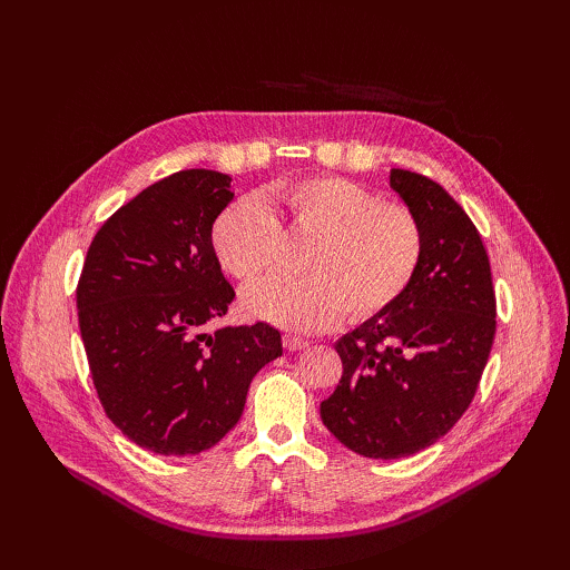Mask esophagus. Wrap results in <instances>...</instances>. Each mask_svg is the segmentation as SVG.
Segmentation results:
<instances>
[{"mask_svg":"<svg viewBox=\"0 0 570 570\" xmlns=\"http://www.w3.org/2000/svg\"><path fill=\"white\" fill-rule=\"evenodd\" d=\"M283 344H285V350H289V352H302V350L308 347V342L297 337V335H285Z\"/></svg>","mask_w":570,"mask_h":570,"instance_id":"obj_1","label":"esophagus"}]
</instances>
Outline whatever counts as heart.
Listing matches in <instances>:
<instances>
[{"label": "heart", "mask_w": 570, "mask_h": 570, "mask_svg": "<svg viewBox=\"0 0 570 570\" xmlns=\"http://www.w3.org/2000/svg\"><path fill=\"white\" fill-rule=\"evenodd\" d=\"M268 199L283 206L292 226L318 239L304 262L308 278L271 275L245 287L249 316L316 333L335 325L344 308L366 321L402 297L423 252L421 226L404 204L381 202L371 187L335 176L281 183ZM281 239L278 218L258 197L235 199L212 228L220 266L239 281L268 271Z\"/></svg>", "instance_id": "1"}]
</instances>
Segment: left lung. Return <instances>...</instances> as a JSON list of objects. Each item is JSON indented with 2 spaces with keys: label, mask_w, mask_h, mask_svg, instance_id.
I'll use <instances>...</instances> for the list:
<instances>
[{
  "label": "left lung",
  "mask_w": 570,
  "mask_h": 570,
  "mask_svg": "<svg viewBox=\"0 0 570 570\" xmlns=\"http://www.w3.org/2000/svg\"><path fill=\"white\" fill-rule=\"evenodd\" d=\"M390 187L416 216L423 252L402 297L335 342L337 390L321 402L323 425L368 459L411 456L469 409L497 327L490 258L450 193L404 168Z\"/></svg>",
  "instance_id": "left-lung-1"
}]
</instances>
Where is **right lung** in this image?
<instances>
[{"instance_id":"right-lung-1","label":"right lung","mask_w":570,"mask_h":570,"mask_svg":"<svg viewBox=\"0 0 570 570\" xmlns=\"http://www.w3.org/2000/svg\"><path fill=\"white\" fill-rule=\"evenodd\" d=\"M230 176L189 168L149 185L99 228L78 283L90 373L114 425L142 450H212L245 411L252 377L283 354L268 323L228 325L235 289L212 245Z\"/></svg>"}]
</instances>
